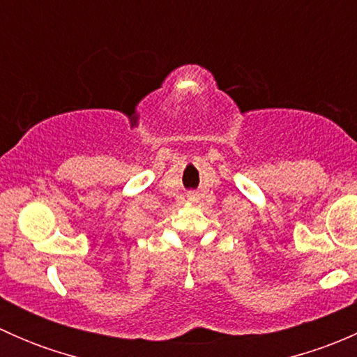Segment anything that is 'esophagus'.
Listing matches in <instances>:
<instances>
[{"instance_id":"obj_1","label":"esophagus","mask_w":357,"mask_h":357,"mask_svg":"<svg viewBox=\"0 0 357 357\" xmlns=\"http://www.w3.org/2000/svg\"><path fill=\"white\" fill-rule=\"evenodd\" d=\"M188 202L195 204V202H199V195L197 193H188Z\"/></svg>"}]
</instances>
